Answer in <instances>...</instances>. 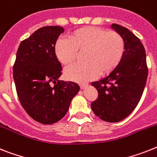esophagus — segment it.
Listing matches in <instances>:
<instances>
[{
    "label": "esophagus",
    "mask_w": 157,
    "mask_h": 157,
    "mask_svg": "<svg viewBox=\"0 0 157 157\" xmlns=\"http://www.w3.org/2000/svg\"><path fill=\"white\" fill-rule=\"evenodd\" d=\"M88 85V83H86V82H82V83H79V86H80V88L81 89H83V88L86 87V86Z\"/></svg>",
    "instance_id": "obj_1"
}]
</instances>
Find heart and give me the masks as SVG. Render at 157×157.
I'll return each instance as SVG.
<instances>
[{
  "label": "heart",
  "mask_w": 157,
  "mask_h": 157,
  "mask_svg": "<svg viewBox=\"0 0 157 157\" xmlns=\"http://www.w3.org/2000/svg\"><path fill=\"white\" fill-rule=\"evenodd\" d=\"M70 39L59 38L55 54L62 64L69 66L75 61L78 52H83L85 63L65 70V77L72 81L86 82L99 74L104 75L116 68L125 50L124 38L115 31L94 26L82 27L73 31Z\"/></svg>",
  "instance_id": "b5f03b06"
}]
</instances>
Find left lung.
<instances>
[{"mask_svg":"<svg viewBox=\"0 0 157 157\" xmlns=\"http://www.w3.org/2000/svg\"><path fill=\"white\" fill-rule=\"evenodd\" d=\"M111 27L124 38V56L109 75L91 82L99 94L90 107L103 121L116 123L129 116L139 103L148 70L145 50L140 40L120 25L112 24Z\"/></svg>","mask_w":157,"mask_h":157,"instance_id":"left-lung-1","label":"left lung"}]
</instances>
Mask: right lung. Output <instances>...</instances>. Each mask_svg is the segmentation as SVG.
<instances>
[{"label":"right lung","instance_id":"1","mask_svg":"<svg viewBox=\"0 0 157 157\" xmlns=\"http://www.w3.org/2000/svg\"><path fill=\"white\" fill-rule=\"evenodd\" d=\"M63 32L61 26H44L35 31L21 42L13 67L21 104L32 119L42 124L63 119L80 89L76 82L58 79L63 67L54 47Z\"/></svg>","mask_w":157,"mask_h":157}]
</instances>
